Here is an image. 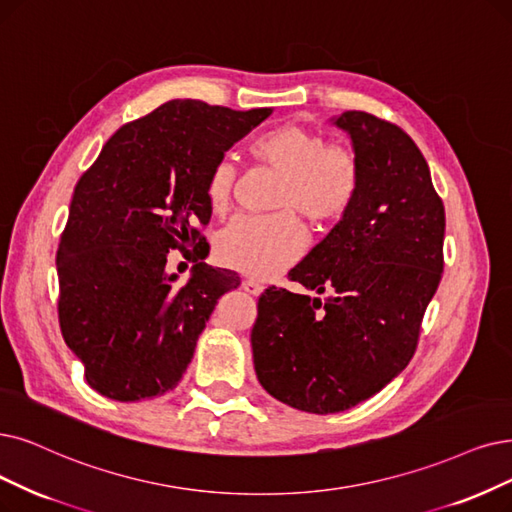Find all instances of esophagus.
Listing matches in <instances>:
<instances>
[{"label": "esophagus", "instance_id": "obj_1", "mask_svg": "<svg viewBox=\"0 0 512 512\" xmlns=\"http://www.w3.org/2000/svg\"><path fill=\"white\" fill-rule=\"evenodd\" d=\"M241 288L248 292V294H254V296H258L262 290H264V285L260 283V281H256V279H252V277H245L243 281H241Z\"/></svg>", "mask_w": 512, "mask_h": 512}]
</instances>
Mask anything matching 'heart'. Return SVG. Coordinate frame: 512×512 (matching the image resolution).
<instances>
[{
    "label": "heart",
    "instance_id": "1",
    "mask_svg": "<svg viewBox=\"0 0 512 512\" xmlns=\"http://www.w3.org/2000/svg\"><path fill=\"white\" fill-rule=\"evenodd\" d=\"M250 153L283 174L279 208L298 210L304 218L327 224L351 210L359 193L357 157L302 126H277L250 142ZM235 170L216 161L206 178V199L214 214L231 206ZM306 231L292 212L273 216H239L216 239V258L227 267L254 277H269L290 267L302 254Z\"/></svg>",
    "mask_w": 512,
    "mask_h": 512
}]
</instances>
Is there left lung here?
Wrapping results in <instances>:
<instances>
[{
    "label": "left lung",
    "instance_id": "1",
    "mask_svg": "<svg viewBox=\"0 0 512 512\" xmlns=\"http://www.w3.org/2000/svg\"><path fill=\"white\" fill-rule=\"evenodd\" d=\"M332 124L351 138L359 193L288 275L325 298L273 285L252 327L264 391L321 416L370 399L410 363L441 281L445 233L443 201L410 136L365 111Z\"/></svg>",
    "mask_w": 512,
    "mask_h": 512
}]
</instances>
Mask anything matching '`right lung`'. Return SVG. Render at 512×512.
Wrapping results in <instances>:
<instances>
[{"label": "right lung", "mask_w": 512, "mask_h": 512, "mask_svg": "<svg viewBox=\"0 0 512 512\" xmlns=\"http://www.w3.org/2000/svg\"><path fill=\"white\" fill-rule=\"evenodd\" d=\"M273 111L170 100L121 126L79 178L56 252L58 321L88 384L140 401L176 388L235 271L198 252L212 210L206 178ZM174 249L196 252L192 277L165 271Z\"/></svg>", "instance_id": "right-lung-1"}]
</instances>
